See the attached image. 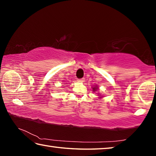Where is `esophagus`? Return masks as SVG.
Returning <instances> with one entry per match:
<instances>
[{
  "mask_svg": "<svg viewBox=\"0 0 156 156\" xmlns=\"http://www.w3.org/2000/svg\"><path fill=\"white\" fill-rule=\"evenodd\" d=\"M78 82H80V83H83V82L84 81V78H80V79H78Z\"/></svg>",
  "mask_w": 156,
  "mask_h": 156,
  "instance_id": "esophagus-1",
  "label": "esophagus"
}]
</instances>
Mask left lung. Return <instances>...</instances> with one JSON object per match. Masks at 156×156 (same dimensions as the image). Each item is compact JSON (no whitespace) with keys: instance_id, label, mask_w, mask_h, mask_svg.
<instances>
[{"instance_id":"obj_1","label":"left lung","mask_w":156,"mask_h":156,"mask_svg":"<svg viewBox=\"0 0 156 156\" xmlns=\"http://www.w3.org/2000/svg\"><path fill=\"white\" fill-rule=\"evenodd\" d=\"M98 89V87H95L93 89H94V90L95 91V90H96V89Z\"/></svg>"}]
</instances>
